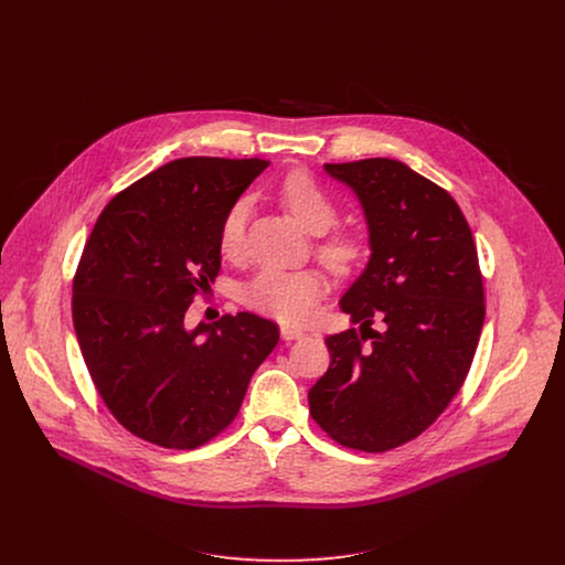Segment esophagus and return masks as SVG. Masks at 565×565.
<instances>
[{
  "mask_svg": "<svg viewBox=\"0 0 565 565\" xmlns=\"http://www.w3.org/2000/svg\"><path fill=\"white\" fill-rule=\"evenodd\" d=\"M280 334H282V339H285V341H294V339L305 337V330L294 328V326H282V328H280Z\"/></svg>",
  "mask_w": 565,
  "mask_h": 565,
  "instance_id": "obj_1",
  "label": "esophagus"
}]
</instances>
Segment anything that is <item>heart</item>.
Returning <instances> with one entry per match:
<instances>
[{
	"mask_svg": "<svg viewBox=\"0 0 565 565\" xmlns=\"http://www.w3.org/2000/svg\"><path fill=\"white\" fill-rule=\"evenodd\" d=\"M278 198L282 206L313 235L328 233L339 220L337 204L309 171H289L278 182ZM245 220L247 200H237L226 211L220 226V249L226 258H237L243 252ZM365 254L367 243L352 231H334L318 242V256L337 274H348L359 267ZM323 289V276L316 269L285 271L269 267L260 269L243 285L242 300L252 311L280 322L298 323L316 313Z\"/></svg>",
	"mask_w": 565,
	"mask_h": 565,
	"instance_id": "obj_1",
	"label": "heart"
}]
</instances>
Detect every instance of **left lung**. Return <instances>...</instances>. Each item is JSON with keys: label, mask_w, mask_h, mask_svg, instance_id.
<instances>
[{"label": "left lung", "mask_w": 565, "mask_h": 565, "mask_svg": "<svg viewBox=\"0 0 565 565\" xmlns=\"http://www.w3.org/2000/svg\"><path fill=\"white\" fill-rule=\"evenodd\" d=\"M323 169L361 200L372 256L339 302L361 332L326 337L330 367L309 406L337 444L385 452L422 435L459 394L483 328V274L446 189L394 159Z\"/></svg>", "instance_id": "8db88e82"}]
</instances>
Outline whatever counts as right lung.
<instances>
[{
	"instance_id": "add662e5",
	"label": "right lung",
	"mask_w": 565,
	"mask_h": 565,
	"mask_svg": "<svg viewBox=\"0 0 565 565\" xmlns=\"http://www.w3.org/2000/svg\"><path fill=\"white\" fill-rule=\"evenodd\" d=\"M263 159L189 157L119 191L99 213L74 276L86 370L115 419L173 450L231 426L278 326L254 313L184 326L222 267L220 226Z\"/></svg>"
}]
</instances>
